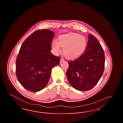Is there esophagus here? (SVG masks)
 <instances>
[{
	"instance_id": "34e87169",
	"label": "esophagus",
	"mask_w": 123,
	"mask_h": 123,
	"mask_svg": "<svg viewBox=\"0 0 123 123\" xmlns=\"http://www.w3.org/2000/svg\"><path fill=\"white\" fill-rule=\"evenodd\" d=\"M64 61V59H63V58H61V59H60V64H61V63H62Z\"/></svg>"
}]
</instances>
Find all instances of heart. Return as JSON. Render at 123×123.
I'll use <instances>...</instances> for the list:
<instances>
[{"instance_id": "heart-1", "label": "heart", "mask_w": 123, "mask_h": 123, "mask_svg": "<svg viewBox=\"0 0 123 123\" xmlns=\"http://www.w3.org/2000/svg\"><path fill=\"white\" fill-rule=\"evenodd\" d=\"M88 41L86 38L77 33H70L60 35L58 41L53 40L52 49L57 54L60 51V47L63 48V53L68 59H74L80 57L85 51Z\"/></svg>"}]
</instances>
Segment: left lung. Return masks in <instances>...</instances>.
Returning <instances> with one entry per match:
<instances>
[{"label": "left lung", "mask_w": 123, "mask_h": 123, "mask_svg": "<svg viewBox=\"0 0 123 123\" xmlns=\"http://www.w3.org/2000/svg\"><path fill=\"white\" fill-rule=\"evenodd\" d=\"M105 61L104 52L99 41L89 34L84 53L78 59L68 62L66 76L71 86L81 91L94 88L103 75Z\"/></svg>", "instance_id": "left-lung-1"}]
</instances>
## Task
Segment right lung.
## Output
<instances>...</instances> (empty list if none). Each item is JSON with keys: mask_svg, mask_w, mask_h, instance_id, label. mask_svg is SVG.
<instances>
[{"mask_svg": "<svg viewBox=\"0 0 123 123\" xmlns=\"http://www.w3.org/2000/svg\"><path fill=\"white\" fill-rule=\"evenodd\" d=\"M54 33L48 29L35 31L22 45L16 62V73L22 86L38 92L48 83L51 70L60 58L50 52Z\"/></svg>", "mask_w": 123, "mask_h": 123, "instance_id": "obj_1", "label": "right lung"}]
</instances>
